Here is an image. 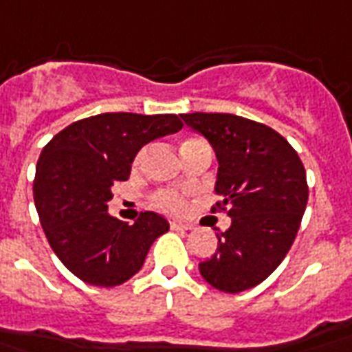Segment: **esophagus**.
Masks as SVG:
<instances>
[{"label":"esophagus","mask_w":352,"mask_h":352,"mask_svg":"<svg viewBox=\"0 0 352 352\" xmlns=\"http://www.w3.org/2000/svg\"><path fill=\"white\" fill-rule=\"evenodd\" d=\"M171 228L173 230H190L192 225L190 223H184V221H171Z\"/></svg>","instance_id":"1"}]
</instances>
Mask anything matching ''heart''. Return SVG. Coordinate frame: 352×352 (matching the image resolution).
Segmentation results:
<instances>
[{"label":"heart","mask_w":352,"mask_h":352,"mask_svg":"<svg viewBox=\"0 0 352 352\" xmlns=\"http://www.w3.org/2000/svg\"><path fill=\"white\" fill-rule=\"evenodd\" d=\"M194 141H201L198 137H192V139H186L183 144L186 142H194ZM142 158V152L139 154V160ZM154 201H156V206H158L160 210L168 211V213H183L186 210V201L181 194L173 192V190H160L156 196H154Z\"/></svg>","instance_id":"heart-1"}]
</instances>
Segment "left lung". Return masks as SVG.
Returning a JSON list of instances; mask_svg holds the SVG:
<instances>
[{
    "mask_svg": "<svg viewBox=\"0 0 352 352\" xmlns=\"http://www.w3.org/2000/svg\"><path fill=\"white\" fill-rule=\"evenodd\" d=\"M215 151L219 169L211 211L232 219L217 252L200 263L204 280L240 294L269 278L284 261L303 219L309 186L292 144L265 124L234 114H181Z\"/></svg>",
    "mask_w": 352,
    "mask_h": 352,
    "instance_id": "8db88e82",
    "label": "left lung"
}]
</instances>
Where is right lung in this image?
I'll list each match as a JSON object with an SVG mask.
<instances>
[{
  "label": "right lung",
  "instance_id": "add662e5",
  "mask_svg": "<svg viewBox=\"0 0 352 352\" xmlns=\"http://www.w3.org/2000/svg\"><path fill=\"white\" fill-rule=\"evenodd\" d=\"M175 114L107 112L83 118L56 133L41 151L34 200L51 250L85 284L114 287L141 270L166 219L144 211L133 225L108 213L112 186L127 181L146 142L177 133Z\"/></svg>",
  "mask_w": 352,
  "mask_h": 352
}]
</instances>
